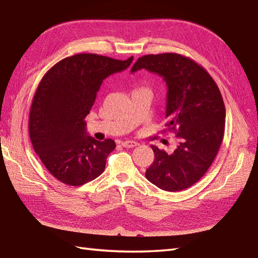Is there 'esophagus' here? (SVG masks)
I'll use <instances>...</instances> for the list:
<instances>
[{"label": "esophagus", "instance_id": "34e87169", "mask_svg": "<svg viewBox=\"0 0 258 258\" xmlns=\"http://www.w3.org/2000/svg\"><path fill=\"white\" fill-rule=\"evenodd\" d=\"M121 145L125 148H132V147H135L139 145V143L135 142V141H125V142H122Z\"/></svg>", "mask_w": 258, "mask_h": 258}]
</instances>
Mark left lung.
<instances>
[{
    "instance_id": "1",
    "label": "left lung",
    "mask_w": 258,
    "mask_h": 258,
    "mask_svg": "<svg viewBox=\"0 0 258 258\" xmlns=\"http://www.w3.org/2000/svg\"><path fill=\"white\" fill-rule=\"evenodd\" d=\"M141 69L166 81V126L179 142L172 154L151 146L155 159L145 176L165 191L184 190L200 180L217 157L225 127L223 98L208 71L179 53L143 56L131 71Z\"/></svg>"
}]
</instances>
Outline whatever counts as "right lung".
I'll list each match as a JSON object with an SVG mask.
<instances>
[{
    "instance_id": "right-lung-1",
    "label": "right lung",
    "mask_w": 258,
    "mask_h": 258,
    "mask_svg": "<svg viewBox=\"0 0 258 258\" xmlns=\"http://www.w3.org/2000/svg\"><path fill=\"white\" fill-rule=\"evenodd\" d=\"M132 61L133 57L117 60L77 53L52 66L40 80L29 112V137L47 170L59 181L82 185L103 172L115 143L88 136L85 118L105 78L125 70Z\"/></svg>"
}]
</instances>
